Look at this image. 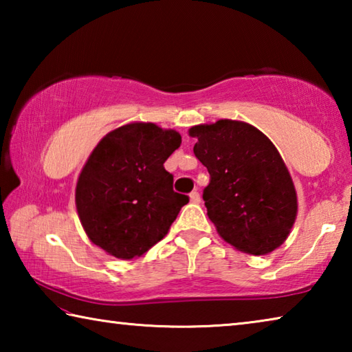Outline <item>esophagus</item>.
Wrapping results in <instances>:
<instances>
[{
    "instance_id": "esophagus-1",
    "label": "esophagus",
    "mask_w": 352,
    "mask_h": 352,
    "mask_svg": "<svg viewBox=\"0 0 352 352\" xmlns=\"http://www.w3.org/2000/svg\"><path fill=\"white\" fill-rule=\"evenodd\" d=\"M189 199H190V201H192V204H199V201H200V194L197 192V190H192V192L189 194Z\"/></svg>"
}]
</instances>
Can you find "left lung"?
<instances>
[{
	"instance_id": "1",
	"label": "left lung",
	"mask_w": 352,
	"mask_h": 352,
	"mask_svg": "<svg viewBox=\"0 0 352 352\" xmlns=\"http://www.w3.org/2000/svg\"><path fill=\"white\" fill-rule=\"evenodd\" d=\"M195 157L210 172L204 189L208 217L239 252L272 253L287 239L298 200L278 148L253 126L219 119L189 129Z\"/></svg>"
}]
</instances>
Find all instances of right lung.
I'll list each match as a JSON object with an SVG mask.
<instances>
[{
    "label": "right lung",
    "mask_w": 352,
    "mask_h": 352,
    "mask_svg": "<svg viewBox=\"0 0 352 352\" xmlns=\"http://www.w3.org/2000/svg\"><path fill=\"white\" fill-rule=\"evenodd\" d=\"M180 144V133L152 122L126 124L99 141L76 186L77 214L94 245L127 261L168 234L189 201L164 169Z\"/></svg>",
    "instance_id": "obj_1"
}]
</instances>
